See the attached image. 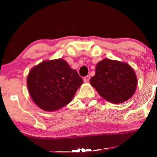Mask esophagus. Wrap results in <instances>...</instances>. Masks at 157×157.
Segmentation results:
<instances>
[{
    "mask_svg": "<svg viewBox=\"0 0 157 157\" xmlns=\"http://www.w3.org/2000/svg\"><path fill=\"white\" fill-rule=\"evenodd\" d=\"M90 80V77L89 76H86L83 77V81L85 82H89V80Z\"/></svg>",
    "mask_w": 157,
    "mask_h": 157,
    "instance_id": "obj_1",
    "label": "esophagus"
}]
</instances>
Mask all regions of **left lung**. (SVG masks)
I'll return each instance as SVG.
<instances>
[{"mask_svg": "<svg viewBox=\"0 0 157 157\" xmlns=\"http://www.w3.org/2000/svg\"><path fill=\"white\" fill-rule=\"evenodd\" d=\"M95 71L90 82L106 101L122 103L136 91L137 77L134 68L127 63L103 59L97 64Z\"/></svg>", "mask_w": 157, "mask_h": 157, "instance_id": "1", "label": "left lung"}]
</instances>
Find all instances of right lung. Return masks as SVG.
<instances>
[{"instance_id": "1", "label": "right lung", "mask_w": 157, "mask_h": 157, "mask_svg": "<svg viewBox=\"0 0 157 157\" xmlns=\"http://www.w3.org/2000/svg\"><path fill=\"white\" fill-rule=\"evenodd\" d=\"M82 82L76 70L61 58L40 63L31 68L26 80L32 100L46 111L68 105Z\"/></svg>"}]
</instances>
